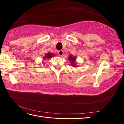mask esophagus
<instances>
[{
	"label": "esophagus",
	"instance_id": "34e87169",
	"mask_svg": "<svg viewBox=\"0 0 124 124\" xmlns=\"http://www.w3.org/2000/svg\"><path fill=\"white\" fill-rule=\"evenodd\" d=\"M58 54L59 56H62L63 54V52L62 51H59L58 52Z\"/></svg>",
	"mask_w": 124,
	"mask_h": 124
}]
</instances>
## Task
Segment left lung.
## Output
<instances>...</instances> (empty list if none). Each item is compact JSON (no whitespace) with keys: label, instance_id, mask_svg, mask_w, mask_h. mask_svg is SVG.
Here are the masks:
<instances>
[{"label":"left lung","instance_id":"8db88e82","mask_svg":"<svg viewBox=\"0 0 124 124\" xmlns=\"http://www.w3.org/2000/svg\"><path fill=\"white\" fill-rule=\"evenodd\" d=\"M68 60L69 62L71 63V66H72L73 67H77V65H76V57L75 56H73V55H70L69 57H68Z\"/></svg>","mask_w":124,"mask_h":124}]
</instances>
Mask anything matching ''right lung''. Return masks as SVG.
Listing matches in <instances>:
<instances>
[{"mask_svg":"<svg viewBox=\"0 0 124 124\" xmlns=\"http://www.w3.org/2000/svg\"><path fill=\"white\" fill-rule=\"evenodd\" d=\"M55 56V54L53 53H47L45 54V56H43V59H50L52 58V57H54Z\"/></svg>","mask_w":124,"mask_h":124,"instance_id":"obj_1","label":"right lung"}]
</instances>
